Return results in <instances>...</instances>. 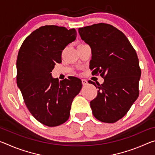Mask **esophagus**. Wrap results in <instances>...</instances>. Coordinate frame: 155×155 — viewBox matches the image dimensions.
I'll return each instance as SVG.
<instances>
[{"label": "esophagus", "mask_w": 155, "mask_h": 155, "mask_svg": "<svg viewBox=\"0 0 155 155\" xmlns=\"http://www.w3.org/2000/svg\"><path fill=\"white\" fill-rule=\"evenodd\" d=\"M82 84H83V86L87 85H88V82H87V80H85V79H83V80H82Z\"/></svg>", "instance_id": "esophagus-1"}]
</instances>
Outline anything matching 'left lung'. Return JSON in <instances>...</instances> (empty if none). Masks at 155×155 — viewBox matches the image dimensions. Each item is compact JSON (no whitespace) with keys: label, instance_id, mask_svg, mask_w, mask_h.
<instances>
[{"label":"left lung","instance_id":"1","mask_svg":"<svg viewBox=\"0 0 155 155\" xmlns=\"http://www.w3.org/2000/svg\"><path fill=\"white\" fill-rule=\"evenodd\" d=\"M82 40L90 46L92 74L104 78L98 95L90 102L94 116L114 123L127 114L139 96L141 70L137 53L128 38L114 26L99 23L78 28Z\"/></svg>","mask_w":155,"mask_h":155}]
</instances>
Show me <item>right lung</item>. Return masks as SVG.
<instances>
[{
  "label": "right lung",
  "instance_id": "right-lung-1",
  "mask_svg": "<svg viewBox=\"0 0 155 155\" xmlns=\"http://www.w3.org/2000/svg\"><path fill=\"white\" fill-rule=\"evenodd\" d=\"M76 38L74 28L46 25L31 33L18 52L17 85L28 111L48 127L67 121L73 99L82 87L77 77L59 81L51 74L56 63L61 62L62 51Z\"/></svg>",
  "mask_w": 155,
  "mask_h": 155
}]
</instances>
